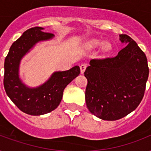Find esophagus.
Here are the masks:
<instances>
[{"label": "esophagus", "instance_id": "esophagus-1", "mask_svg": "<svg viewBox=\"0 0 151 151\" xmlns=\"http://www.w3.org/2000/svg\"><path fill=\"white\" fill-rule=\"evenodd\" d=\"M86 67H87V64H85V63L81 64V65H80L81 73H84V72H85V69H86Z\"/></svg>", "mask_w": 151, "mask_h": 151}]
</instances>
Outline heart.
Returning a JSON list of instances; mask_svg holds the SVG:
<instances>
[{"label": "heart", "instance_id": "obj_1", "mask_svg": "<svg viewBox=\"0 0 151 151\" xmlns=\"http://www.w3.org/2000/svg\"><path fill=\"white\" fill-rule=\"evenodd\" d=\"M101 44H102V42L99 40H92L88 42V45L89 46L90 48H97L98 46L100 45ZM102 49L106 52H109L111 49V45L110 43H104L102 46Z\"/></svg>", "mask_w": 151, "mask_h": 151}]
</instances>
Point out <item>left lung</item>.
Wrapping results in <instances>:
<instances>
[{
  "mask_svg": "<svg viewBox=\"0 0 151 151\" xmlns=\"http://www.w3.org/2000/svg\"><path fill=\"white\" fill-rule=\"evenodd\" d=\"M120 41L127 46L116 56L92 59L85 71L88 109L106 121L121 119L136 110L149 76L146 55L136 41L126 34H121Z\"/></svg>",
  "mask_w": 151,
  "mask_h": 151,
  "instance_id": "1",
  "label": "left lung"
}]
</instances>
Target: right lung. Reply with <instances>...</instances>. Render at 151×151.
I'll list each match as a JSON object with an SVG mask.
<instances>
[{
	"label": "right lung",
	"mask_w": 151,
	"mask_h": 151,
	"mask_svg": "<svg viewBox=\"0 0 151 151\" xmlns=\"http://www.w3.org/2000/svg\"><path fill=\"white\" fill-rule=\"evenodd\" d=\"M42 27L27 29L12 45L4 60V87L8 96L21 111L39 116L51 112L59 105L64 88L79 75L78 66L66 71H57L43 85L29 88L19 76L21 59L37 42L52 39L54 35L42 30Z\"/></svg>",
	"instance_id": "right-lung-1"
}]
</instances>
